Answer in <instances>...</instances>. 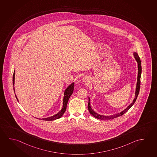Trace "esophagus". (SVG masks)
Here are the masks:
<instances>
[{
    "mask_svg": "<svg viewBox=\"0 0 157 157\" xmlns=\"http://www.w3.org/2000/svg\"><path fill=\"white\" fill-rule=\"evenodd\" d=\"M83 81H84V82H86V81H87V80H88V78H86V77H85V78H83Z\"/></svg>",
    "mask_w": 157,
    "mask_h": 157,
    "instance_id": "obj_1",
    "label": "esophagus"
}]
</instances>
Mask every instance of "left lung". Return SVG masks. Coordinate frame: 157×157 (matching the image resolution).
<instances>
[{
  "label": "left lung",
  "mask_w": 157,
  "mask_h": 157,
  "mask_svg": "<svg viewBox=\"0 0 157 157\" xmlns=\"http://www.w3.org/2000/svg\"><path fill=\"white\" fill-rule=\"evenodd\" d=\"M135 59L136 60L137 63V67H138V74H137V84H136V91H135V98L133 100L132 102L128 106V107L124 109L123 111H122L120 113H118L115 115H111V116H104V115H101L98 114L97 113L95 112L92 109V107L90 106V98H88V109L90 111V113L93 116L97 118L99 120H112L115 118H117L118 117H120L121 116L124 115L125 112H127L128 110L130 109V107L134 105L135 102L136 101V100L137 99V96L139 93L140 88V78H141V71H142V68H141V62L140 58L139 56L137 55V53H133Z\"/></svg>",
  "instance_id": "left-lung-1"
}]
</instances>
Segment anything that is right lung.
I'll return each mask as SVG.
<instances>
[{"label": "right lung", "instance_id": "1", "mask_svg": "<svg viewBox=\"0 0 157 157\" xmlns=\"http://www.w3.org/2000/svg\"><path fill=\"white\" fill-rule=\"evenodd\" d=\"M13 90H15L14 88V84H15V71L13 72ZM74 82L72 83L71 85H69L68 87L67 88V89L65 90L64 93V98H63V107L62 109L59 112L57 113V114L53 115L51 117L45 118H42L41 120L43 121H54V120L59 119L60 117L62 116L63 115L64 113V112L67 109V105L68 100L70 98V96L72 95L73 91H74ZM16 99L17 100V98L16 95H15Z\"/></svg>", "mask_w": 157, "mask_h": 157}]
</instances>
